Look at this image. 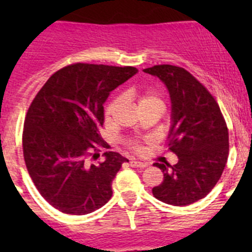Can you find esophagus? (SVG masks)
Wrapping results in <instances>:
<instances>
[{"label": "esophagus", "instance_id": "obj_1", "mask_svg": "<svg viewBox=\"0 0 252 252\" xmlns=\"http://www.w3.org/2000/svg\"><path fill=\"white\" fill-rule=\"evenodd\" d=\"M130 165L131 166H133V168H140V169H142V168H146V166H148V164H146V162H141V161H136V160H133V159H130Z\"/></svg>", "mask_w": 252, "mask_h": 252}]
</instances>
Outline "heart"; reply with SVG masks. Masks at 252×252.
<instances>
[{"label": "heart", "mask_w": 252, "mask_h": 252, "mask_svg": "<svg viewBox=\"0 0 252 252\" xmlns=\"http://www.w3.org/2000/svg\"><path fill=\"white\" fill-rule=\"evenodd\" d=\"M137 99H139V107L146 106V104H150V103L162 104L161 98H160L157 93H154V92L140 93L139 98ZM119 103H120V97H113V98L107 103L106 108H104V117H106V120H110L111 117L115 115L116 110H117V107H119ZM126 146H127L130 150H132L133 153H140V151L142 150V146L141 144H140V141L133 139L126 140Z\"/></svg>", "instance_id": "1"}]
</instances>
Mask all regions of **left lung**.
Listing matches in <instances>:
<instances>
[{
  "mask_svg": "<svg viewBox=\"0 0 252 252\" xmlns=\"http://www.w3.org/2000/svg\"><path fill=\"white\" fill-rule=\"evenodd\" d=\"M144 72L165 83L171 99L168 150L175 165L155 162L164 173L154 197L173 206H188L206 197L221 178L228 158V128L209 91L188 70L170 64Z\"/></svg>",
  "mask_w": 252,
  "mask_h": 252,
  "instance_id": "8db88e82",
  "label": "left lung"
}]
</instances>
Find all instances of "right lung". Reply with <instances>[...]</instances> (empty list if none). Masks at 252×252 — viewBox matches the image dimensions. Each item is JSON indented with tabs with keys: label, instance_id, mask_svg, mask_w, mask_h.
I'll list each match as a JSON object with an SVG mask.
<instances>
[{
	"label": "right lung",
	"instance_id": "right-lung-1",
	"mask_svg": "<svg viewBox=\"0 0 252 252\" xmlns=\"http://www.w3.org/2000/svg\"><path fill=\"white\" fill-rule=\"evenodd\" d=\"M133 66L75 63L59 69L26 113L22 150L29 174L49 204L66 215L91 213L110 201L126 158L115 151L93 164L106 142L99 135L111 91L136 74Z\"/></svg>",
	"mask_w": 252,
	"mask_h": 252
}]
</instances>
